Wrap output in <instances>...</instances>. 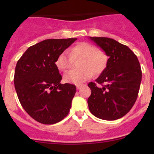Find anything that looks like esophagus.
Masks as SVG:
<instances>
[{
	"label": "esophagus",
	"instance_id": "1",
	"mask_svg": "<svg viewBox=\"0 0 154 154\" xmlns=\"http://www.w3.org/2000/svg\"><path fill=\"white\" fill-rule=\"evenodd\" d=\"M82 85H77V86H76V87H77V89H80V88H82Z\"/></svg>",
	"mask_w": 154,
	"mask_h": 154
}]
</instances>
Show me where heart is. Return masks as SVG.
Instances as JSON below:
<instances>
[{
	"label": "heart",
	"instance_id": "b5f03b06",
	"mask_svg": "<svg viewBox=\"0 0 154 154\" xmlns=\"http://www.w3.org/2000/svg\"><path fill=\"white\" fill-rule=\"evenodd\" d=\"M70 57H80L78 63L79 69L71 70L64 75L66 83L80 84L91 78L94 74H99L106 66L107 57L101 50L96 49L88 42H80L74 45L70 51ZM56 66L61 71H66L70 68V58L66 51H63L57 57Z\"/></svg>",
	"mask_w": 154,
	"mask_h": 154
}]
</instances>
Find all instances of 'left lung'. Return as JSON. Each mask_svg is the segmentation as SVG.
I'll use <instances>...</instances> for the list:
<instances>
[{
  "label": "left lung",
  "instance_id": "left-lung-1",
  "mask_svg": "<svg viewBox=\"0 0 154 154\" xmlns=\"http://www.w3.org/2000/svg\"><path fill=\"white\" fill-rule=\"evenodd\" d=\"M108 56L106 68L88 83V109L98 119L113 121L125 116L134 105L142 81V70L136 54L127 46L106 37H89Z\"/></svg>",
  "mask_w": 154,
  "mask_h": 154
}]
</instances>
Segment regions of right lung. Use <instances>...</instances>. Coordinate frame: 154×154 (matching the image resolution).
Returning a JSON list of instances; mask_svg holds the SVG:
<instances>
[{
    "instance_id": "right-lung-1",
    "label": "right lung",
    "mask_w": 154,
    "mask_h": 154,
    "mask_svg": "<svg viewBox=\"0 0 154 154\" xmlns=\"http://www.w3.org/2000/svg\"><path fill=\"white\" fill-rule=\"evenodd\" d=\"M76 40H44L29 47L17 63L14 84L18 100L29 116L39 123L54 125L69 112L76 86L60 83L62 76L55 63Z\"/></svg>"
}]
</instances>
